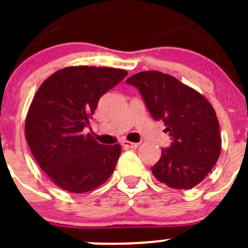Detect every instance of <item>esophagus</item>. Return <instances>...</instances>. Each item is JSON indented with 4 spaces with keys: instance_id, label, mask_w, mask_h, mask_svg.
Masks as SVG:
<instances>
[{
    "instance_id": "1",
    "label": "esophagus",
    "mask_w": 248,
    "mask_h": 248,
    "mask_svg": "<svg viewBox=\"0 0 248 248\" xmlns=\"http://www.w3.org/2000/svg\"><path fill=\"white\" fill-rule=\"evenodd\" d=\"M122 146L124 149H134V147H138L139 146V142H131L128 140H124L122 141Z\"/></svg>"
}]
</instances>
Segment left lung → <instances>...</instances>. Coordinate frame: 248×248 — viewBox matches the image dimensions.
<instances>
[{
	"instance_id": "8db88e82",
	"label": "left lung",
	"mask_w": 248,
	"mask_h": 248,
	"mask_svg": "<svg viewBox=\"0 0 248 248\" xmlns=\"http://www.w3.org/2000/svg\"><path fill=\"white\" fill-rule=\"evenodd\" d=\"M141 93L150 114L164 122L172 138L151 168L158 181L175 189H189L212 170L222 149L219 124L211 103L176 78L157 71L126 80Z\"/></svg>"
}]
</instances>
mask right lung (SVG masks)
Masks as SVG:
<instances>
[{"label":"right lung","instance_id":"1","mask_svg":"<svg viewBox=\"0 0 248 248\" xmlns=\"http://www.w3.org/2000/svg\"><path fill=\"white\" fill-rule=\"evenodd\" d=\"M126 76L124 69L73 66L39 86L27 111L25 137L38 166L60 188L85 193L111 176L121 146L102 145L82 131L99 98Z\"/></svg>","mask_w":248,"mask_h":248}]
</instances>
